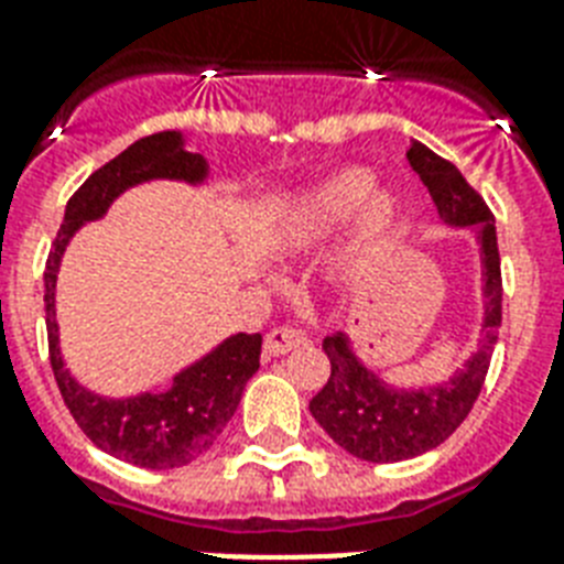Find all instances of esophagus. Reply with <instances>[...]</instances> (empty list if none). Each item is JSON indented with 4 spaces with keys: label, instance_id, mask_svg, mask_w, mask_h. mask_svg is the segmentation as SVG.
<instances>
[{
    "label": "esophagus",
    "instance_id": "esophagus-1",
    "mask_svg": "<svg viewBox=\"0 0 564 564\" xmlns=\"http://www.w3.org/2000/svg\"><path fill=\"white\" fill-rule=\"evenodd\" d=\"M304 345V336L299 330H292V327H274L265 334V343H263V351L269 357H283V354L295 351Z\"/></svg>",
    "mask_w": 564,
    "mask_h": 564
}]
</instances>
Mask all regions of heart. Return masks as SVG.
<instances>
[{
  "mask_svg": "<svg viewBox=\"0 0 564 564\" xmlns=\"http://www.w3.org/2000/svg\"><path fill=\"white\" fill-rule=\"evenodd\" d=\"M401 195L389 187H377V175L362 166L334 172L316 187L301 195L281 221L283 248H310L325 239L330 230L360 213L357 230L336 257V278H357L371 263V257L383 248L386 237L392 234L394 221L401 216Z\"/></svg>",
  "mask_w": 564,
  "mask_h": 564,
  "instance_id": "heart-1",
  "label": "heart"
}]
</instances>
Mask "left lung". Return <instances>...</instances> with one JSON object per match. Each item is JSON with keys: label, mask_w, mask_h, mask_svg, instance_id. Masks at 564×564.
I'll return each instance as SVG.
<instances>
[{"label": "left lung", "mask_w": 564, "mask_h": 564, "mask_svg": "<svg viewBox=\"0 0 564 564\" xmlns=\"http://www.w3.org/2000/svg\"><path fill=\"white\" fill-rule=\"evenodd\" d=\"M406 161L427 187L438 219L447 228H468L480 246L482 330L477 351L463 362V369L445 380L410 389L389 383L369 369L345 330L327 336L330 380L310 401V412L336 445L366 463H401L442 445L471 412L498 345L503 286L495 216L463 178V172L433 149L412 140Z\"/></svg>", "instance_id": "8db88e82"}]
</instances>
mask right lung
I'll return each instance as SVG.
<instances>
[{"mask_svg": "<svg viewBox=\"0 0 564 564\" xmlns=\"http://www.w3.org/2000/svg\"><path fill=\"white\" fill-rule=\"evenodd\" d=\"M210 178V163L187 149L181 131H161L131 143L113 161L96 170L69 198L64 225L46 260V330L48 357L64 403L93 445L140 468L170 471L207 454L239 406L248 377L260 369V334H234L216 348L189 362L172 377L163 392H140L108 398L87 389L66 369L57 339V272L69 239L87 225L99 221L119 195L149 181H181L202 187Z\"/></svg>", "mask_w": 564, "mask_h": 564, "instance_id": "1", "label": "right lung"}]
</instances>
